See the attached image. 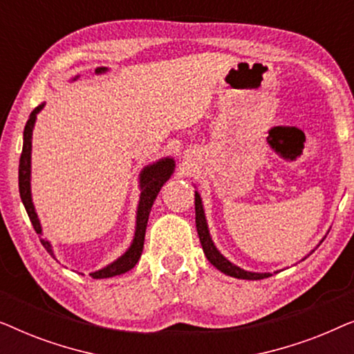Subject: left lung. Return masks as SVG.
<instances>
[{"label": "left lung", "mask_w": 354, "mask_h": 354, "mask_svg": "<svg viewBox=\"0 0 354 354\" xmlns=\"http://www.w3.org/2000/svg\"><path fill=\"white\" fill-rule=\"evenodd\" d=\"M195 219H196V230L198 235H200V241L203 246V251H205L206 258L209 263L224 272L230 277L235 279H245V280H261V279H268L269 275L272 274H259V272H248V270L240 269L239 266L232 264L229 259H225L222 256L217 248L212 243L209 230H207V224H206V217H205V211H203V205H201V198L198 193L195 192Z\"/></svg>", "instance_id": "left-lung-1"}]
</instances>
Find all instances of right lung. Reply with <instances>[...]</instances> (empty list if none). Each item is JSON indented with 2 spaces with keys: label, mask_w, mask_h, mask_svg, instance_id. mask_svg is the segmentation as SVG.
<instances>
[{
  "label": "right lung",
  "mask_w": 354,
  "mask_h": 354,
  "mask_svg": "<svg viewBox=\"0 0 354 354\" xmlns=\"http://www.w3.org/2000/svg\"><path fill=\"white\" fill-rule=\"evenodd\" d=\"M108 69L106 67H98L95 72L96 74H101V72H106ZM75 80V79H74ZM45 103L38 104L35 109L30 113V118H28L26 129H24V145H22V154L21 161H19V193H21V200L26 206V211L28 217H30V222L33 229L38 235H41V225L40 221H38L35 207H33L32 203V195H30V158H32V130L33 125H35L37 114L40 113ZM174 167V159L166 158L159 159L158 162L151 164V166H147L140 174V187H142V195H140V203L137 209V227H135V236L130 248L125 251V253L120 256L119 259H115L114 263L106 266L101 270H96V272H91L90 275L93 279H108L114 277V275H120L127 272L135 264L138 263L140 256H142L143 251V243H145V232H147V224L149 211H151V206L154 200H156L159 190L161 187L169 180V177L172 176ZM41 245L45 246L46 251H50L53 254L51 245L48 243L46 240H40Z\"/></svg>",
  "instance_id": "obj_1"
}]
</instances>
